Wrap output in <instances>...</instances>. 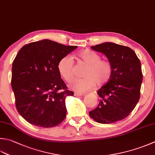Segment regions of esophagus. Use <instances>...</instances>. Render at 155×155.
Listing matches in <instances>:
<instances>
[{
  "label": "esophagus",
  "instance_id": "34e87169",
  "mask_svg": "<svg viewBox=\"0 0 155 155\" xmlns=\"http://www.w3.org/2000/svg\"><path fill=\"white\" fill-rule=\"evenodd\" d=\"M84 94L83 93H74V95L75 96H83Z\"/></svg>",
  "mask_w": 155,
  "mask_h": 155
}]
</instances>
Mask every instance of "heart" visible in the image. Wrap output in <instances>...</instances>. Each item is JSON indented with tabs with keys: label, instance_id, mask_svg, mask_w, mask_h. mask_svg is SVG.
<instances>
[{
	"label": "heart",
	"instance_id": "b5f03b06",
	"mask_svg": "<svg viewBox=\"0 0 155 155\" xmlns=\"http://www.w3.org/2000/svg\"><path fill=\"white\" fill-rule=\"evenodd\" d=\"M77 56L81 61L85 63L87 68L84 72L83 78H77L70 84V87L77 92L84 93L95 86L101 87L107 84L113 74L111 64L105 60H101L98 54L91 50L81 51ZM58 70L61 77L67 82L74 77L73 61L71 56L62 58L58 64Z\"/></svg>",
	"mask_w": 155,
	"mask_h": 155
}]
</instances>
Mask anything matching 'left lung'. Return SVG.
Returning <instances> with one entry per match:
<instances>
[{
	"instance_id": "1",
	"label": "left lung",
	"mask_w": 155,
	"mask_h": 155,
	"mask_svg": "<svg viewBox=\"0 0 155 155\" xmlns=\"http://www.w3.org/2000/svg\"><path fill=\"white\" fill-rule=\"evenodd\" d=\"M104 54L113 68L110 81L97 91L99 104L89 116L100 124H111L126 118L140 99L142 73L140 60L129 47L105 42L91 47Z\"/></svg>"
}]
</instances>
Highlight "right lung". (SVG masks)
Here are the masks:
<instances>
[{
  "mask_svg": "<svg viewBox=\"0 0 155 155\" xmlns=\"http://www.w3.org/2000/svg\"><path fill=\"white\" fill-rule=\"evenodd\" d=\"M77 48L43 39L25 45L17 53L11 86L17 110L29 124L51 128L64 120L66 97L74 93L67 90L58 64Z\"/></svg>",
  "mask_w": 155,
  "mask_h": 155,
  "instance_id": "1",
  "label": "right lung"
}]
</instances>
